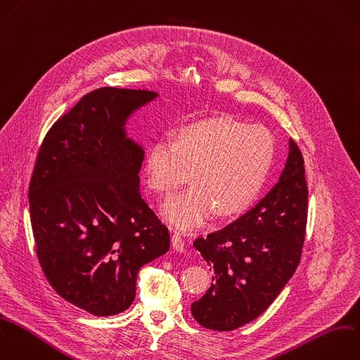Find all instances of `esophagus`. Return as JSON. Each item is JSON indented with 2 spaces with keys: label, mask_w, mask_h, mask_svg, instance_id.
Segmentation results:
<instances>
[{
  "label": "esophagus",
  "mask_w": 360,
  "mask_h": 360,
  "mask_svg": "<svg viewBox=\"0 0 360 360\" xmlns=\"http://www.w3.org/2000/svg\"><path fill=\"white\" fill-rule=\"evenodd\" d=\"M172 245L177 252H184V240L180 233H173L172 235Z\"/></svg>",
  "instance_id": "1"
}]
</instances>
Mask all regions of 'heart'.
<instances>
[{
    "label": "heart",
    "instance_id": "1",
    "mask_svg": "<svg viewBox=\"0 0 360 360\" xmlns=\"http://www.w3.org/2000/svg\"><path fill=\"white\" fill-rule=\"evenodd\" d=\"M276 143L262 125L215 115L183 125L173 142H155L145 159L149 188L170 195L190 179L193 187L172 197L162 215L180 229L248 210L260 194L273 166Z\"/></svg>",
    "mask_w": 360,
    "mask_h": 360
}]
</instances>
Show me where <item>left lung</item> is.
I'll return each mask as SVG.
<instances>
[{
  "mask_svg": "<svg viewBox=\"0 0 360 360\" xmlns=\"http://www.w3.org/2000/svg\"><path fill=\"white\" fill-rule=\"evenodd\" d=\"M288 148L284 170L266 197L232 224L194 242L214 273L211 287L191 304L194 319L208 329L232 330L257 318L300 263L308 188L301 150L292 139Z\"/></svg>",
  "mask_w": 360,
  "mask_h": 360,
  "instance_id": "8db88e82",
  "label": "left lung"
}]
</instances>
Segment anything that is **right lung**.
I'll return each mask as SVG.
<instances>
[{"label":"right lung","instance_id":"right-lung-1","mask_svg":"<svg viewBox=\"0 0 360 360\" xmlns=\"http://www.w3.org/2000/svg\"><path fill=\"white\" fill-rule=\"evenodd\" d=\"M158 93L103 87L46 134L30 184L37 255L55 291L97 316L129 308L139 269L170 248L139 193L143 149L125 124Z\"/></svg>","mask_w":360,"mask_h":360}]
</instances>
